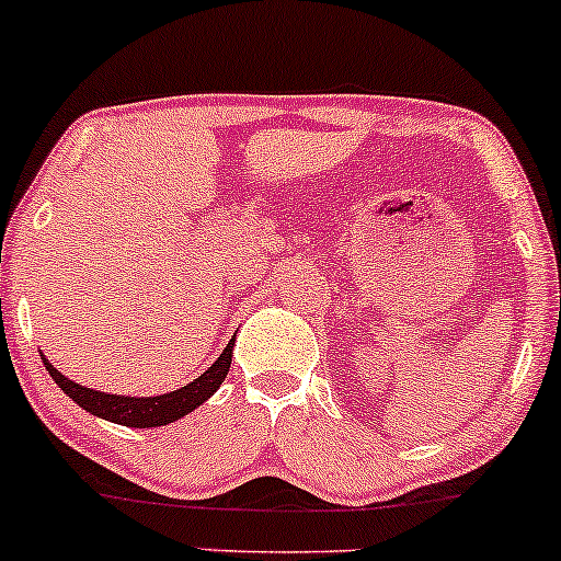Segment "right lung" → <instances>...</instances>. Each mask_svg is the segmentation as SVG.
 I'll return each mask as SVG.
<instances>
[{"label":"right lung","instance_id":"obj_1","mask_svg":"<svg viewBox=\"0 0 561 561\" xmlns=\"http://www.w3.org/2000/svg\"><path fill=\"white\" fill-rule=\"evenodd\" d=\"M232 344L236 339H230L228 347L222 350V355L217 357V363L211 365L209 370L193 379L187 387L174 389L169 394H159V398H118V394H105V392H94V389L81 387V383L66 379L58 368H53V363L42 355L44 368L49 370L55 383L68 394L73 402H79L84 411H90L92 416H100L105 421H113V424H124V426H137V430H145V426H163L172 424L182 416H187L191 411H196L204 400H209L214 394V389L222 383L225 376L230 370V360H232Z\"/></svg>","mask_w":561,"mask_h":561}]
</instances>
